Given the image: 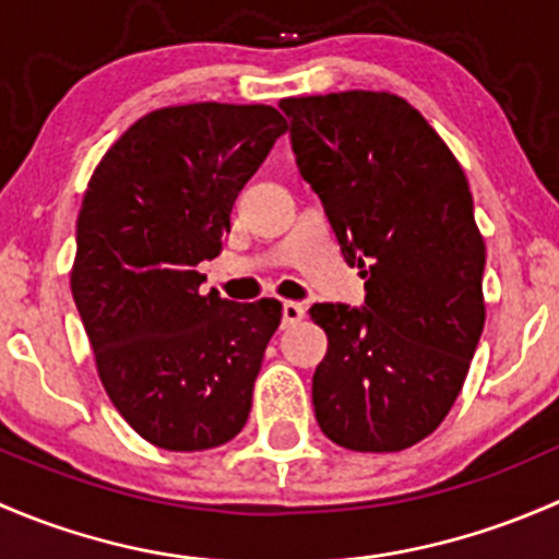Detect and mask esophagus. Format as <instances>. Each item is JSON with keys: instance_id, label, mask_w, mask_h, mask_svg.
Here are the masks:
<instances>
[{"instance_id": "esophagus-1", "label": "esophagus", "mask_w": 559, "mask_h": 559, "mask_svg": "<svg viewBox=\"0 0 559 559\" xmlns=\"http://www.w3.org/2000/svg\"><path fill=\"white\" fill-rule=\"evenodd\" d=\"M281 313H284V326H295L300 324L302 319H306V306H300V302H284V308H281Z\"/></svg>"}]
</instances>
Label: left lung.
I'll return each instance as SVG.
<instances>
[{
	"label": "left lung",
	"instance_id": "obj_1",
	"mask_svg": "<svg viewBox=\"0 0 559 559\" xmlns=\"http://www.w3.org/2000/svg\"><path fill=\"white\" fill-rule=\"evenodd\" d=\"M302 178L324 205L365 308L316 302L321 432L352 452H400L452 411L484 330V238L460 162L389 92L278 103Z\"/></svg>",
	"mask_w": 559,
	"mask_h": 559
}]
</instances>
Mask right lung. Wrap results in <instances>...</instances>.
I'll return each instance as SVG.
<instances>
[{"mask_svg":"<svg viewBox=\"0 0 559 559\" xmlns=\"http://www.w3.org/2000/svg\"><path fill=\"white\" fill-rule=\"evenodd\" d=\"M286 121L270 105L194 103L145 112L107 148L78 213L72 297L99 381L140 438L167 452L243 430L281 302L202 295L238 191Z\"/></svg>","mask_w":559,"mask_h":559,"instance_id":"add662e5","label":"right lung"}]
</instances>
